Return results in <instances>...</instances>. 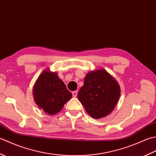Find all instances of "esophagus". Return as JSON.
<instances>
[{
  "label": "esophagus",
  "instance_id": "obj_1",
  "mask_svg": "<svg viewBox=\"0 0 156 156\" xmlns=\"http://www.w3.org/2000/svg\"><path fill=\"white\" fill-rule=\"evenodd\" d=\"M77 94H78V92H77V91L72 92V96H73V97H77Z\"/></svg>",
  "mask_w": 156,
  "mask_h": 156
}]
</instances>
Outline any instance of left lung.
Wrapping results in <instances>:
<instances>
[{
    "mask_svg": "<svg viewBox=\"0 0 156 156\" xmlns=\"http://www.w3.org/2000/svg\"><path fill=\"white\" fill-rule=\"evenodd\" d=\"M121 88L117 81L104 69L88 72L78 94V100L92 118L108 115L119 100Z\"/></svg>",
    "mask_w": 156,
    "mask_h": 156,
    "instance_id": "1",
    "label": "left lung"
}]
</instances>
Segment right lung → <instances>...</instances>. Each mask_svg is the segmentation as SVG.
Segmentation results:
<instances>
[{"label": "right lung", "mask_w": 156, "mask_h": 156, "mask_svg": "<svg viewBox=\"0 0 156 156\" xmlns=\"http://www.w3.org/2000/svg\"><path fill=\"white\" fill-rule=\"evenodd\" d=\"M33 94L36 105L49 115L57 114L72 97L58 73L49 68L39 76L33 88Z\"/></svg>", "instance_id": "add662e5"}]
</instances>
